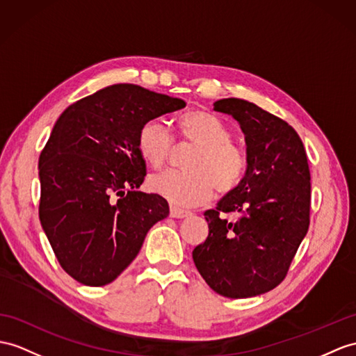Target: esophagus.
I'll return each instance as SVG.
<instances>
[{
    "mask_svg": "<svg viewBox=\"0 0 356 356\" xmlns=\"http://www.w3.org/2000/svg\"><path fill=\"white\" fill-rule=\"evenodd\" d=\"M192 214L188 210H184V208H179L175 205H170V218H175V219H184L188 218V216Z\"/></svg>",
    "mask_w": 356,
    "mask_h": 356,
    "instance_id": "esophagus-1",
    "label": "esophagus"
}]
</instances>
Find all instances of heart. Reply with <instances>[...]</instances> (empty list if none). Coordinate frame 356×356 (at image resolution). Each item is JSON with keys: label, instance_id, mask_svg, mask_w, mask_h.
I'll list each match as a JSON object with an SVG mask.
<instances>
[{"label": "heart", "instance_id": "1", "mask_svg": "<svg viewBox=\"0 0 356 356\" xmlns=\"http://www.w3.org/2000/svg\"><path fill=\"white\" fill-rule=\"evenodd\" d=\"M177 138L196 146L188 155V170H168L154 175V193L175 205H199L210 199L216 188L229 195L243 183L248 172L245 151L231 142V129L223 120L205 110H192L177 119ZM173 140L163 122L146 120L137 133V149L152 168L168 161Z\"/></svg>", "mask_w": 356, "mask_h": 356}]
</instances>
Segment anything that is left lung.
<instances>
[{"instance_id":"obj_1","label":"left lung","mask_w":356,"mask_h":356,"mask_svg":"<svg viewBox=\"0 0 356 356\" xmlns=\"http://www.w3.org/2000/svg\"><path fill=\"white\" fill-rule=\"evenodd\" d=\"M240 124L248 172L237 190L204 213L208 237L193 249L205 282L225 298H254L280 285L309 227L307 152L285 120L238 98L214 102ZM237 212L232 224L220 218Z\"/></svg>"}]
</instances>
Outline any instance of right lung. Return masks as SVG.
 <instances>
[{
    "instance_id": "right-lung-1",
    "label": "right lung",
    "mask_w": 356,
    "mask_h": 356,
    "mask_svg": "<svg viewBox=\"0 0 356 356\" xmlns=\"http://www.w3.org/2000/svg\"><path fill=\"white\" fill-rule=\"evenodd\" d=\"M183 99L113 84L69 106L39 157V219L63 270L89 287L115 281L146 234L169 216L160 195L138 192L146 164L137 133L184 108Z\"/></svg>"
}]
</instances>
